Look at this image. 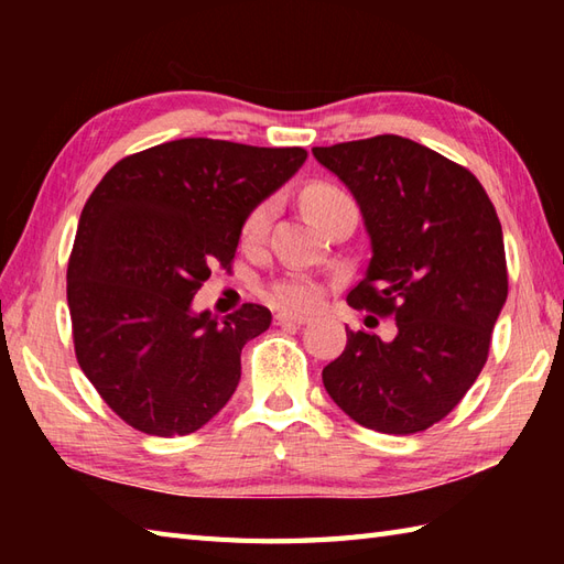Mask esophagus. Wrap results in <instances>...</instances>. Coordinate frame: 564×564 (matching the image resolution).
Returning a JSON list of instances; mask_svg holds the SVG:
<instances>
[{
    "label": "esophagus",
    "mask_w": 564,
    "mask_h": 564,
    "mask_svg": "<svg viewBox=\"0 0 564 564\" xmlns=\"http://www.w3.org/2000/svg\"><path fill=\"white\" fill-rule=\"evenodd\" d=\"M310 317L303 313H289V310H283V313L275 315V325H307Z\"/></svg>",
    "instance_id": "obj_1"
}]
</instances>
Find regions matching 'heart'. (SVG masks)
Here are the masks:
<instances>
[{
	"mask_svg": "<svg viewBox=\"0 0 564 564\" xmlns=\"http://www.w3.org/2000/svg\"><path fill=\"white\" fill-rule=\"evenodd\" d=\"M341 198H346V196L341 194L339 188H334L329 184H313V186L305 188L303 206H305L310 218L317 220L319 215L332 206V203H337ZM273 210H275V203L263 200L247 215L245 227H242V235H245L247 242H254V239L263 237V232L269 230ZM269 293H271L275 303L289 305V307H307V305H313L315 297H317L315 285L305 281V279H301V275H293V279H285L281 283H275Z\"/></svg>",
	"mask_w": 564,
	"mask_h": 564,
	"instance_id": "heart-1",
	"label": "heart"
}]
</instances>
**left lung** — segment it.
<instances>
[{
	"instance_id": "8db88e82",
	"label": "left lung",
	"mask_w": 564,
	"mask_h": 564,
	"mask_svg": "<svg viewBox=\"0 0 564 564\" xmlns=\"http://www.w3.org/2000/svg\"><path fill=\"white\" fill-rule=\"evenodd\" d=\"M313 154L351 191L373 251L346 301L398 322L390 341L346 332L322 382L361 426L416 434L463 400L487 361L509 291L497 210L465 166L410 138L376 135Z\"/></svg>"
}]
</instances>
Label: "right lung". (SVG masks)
<instances>
[{"mask_svg":"<svg viewBox=\"0 0 564 564\" xmlns=\"http://www.w3.org/2000/svg\"><path fill=\"white\" fill-rule=\"evenodd\" d=\"M307 160L303 148L184 138L113 164L77 225L67 305L77 361L138 431L186 436L237 390L242 346L271 313L194 310L210 267L232 261L247 215Z\"/></svg>","mask_w":564,"mask_h":564,"instance_id":"right-lung-1","label":"right lung"}]
</instances>
